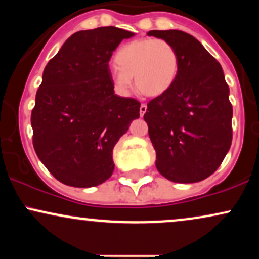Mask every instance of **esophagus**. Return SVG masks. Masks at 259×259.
I'll return each mask as SVG.
<instances>
[{
  "instance_id": "esophagus-1",
  "label": "esophagus",
  "mask_w": 259,
  "mask_h": 259,
  "mask_svg": "<svg viewBox=\"0 0 259 259\" xmlns=\"http://www.w3.org/2000/svg\"><path fill=\"white\" fill-rule=\"evenodd\" d=\"M146 111H147V106L145 105V103H141V106H140V115H144L145 113H146Z\"/></svg>"
}]
</instances>
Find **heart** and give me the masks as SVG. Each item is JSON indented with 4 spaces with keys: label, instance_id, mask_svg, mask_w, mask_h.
<instances>
[{
    "label": "heart",
    "instance_id": "heart-1",
    "mask_svg": "<svg viewBox=\"0 0 259 259\" xmlns=\"http://www.w3.org/2000/svg\"><path fill=\"white\" fill-rule=\"evenodd\" d=\"M117 68L112 72L115 89L126 95L135 78L136 88L147 96H159L174 84L179 70L177 50L164 38L130 41L115 53Z\"/></svg>",
    "mask_w": 259,
    "mask_h": 259
}]
</instances>
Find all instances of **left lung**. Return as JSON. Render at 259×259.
I'll list each match as a JSON object with an SVG mask.
<instances>
[{
    "label": "left lung",
    "mask_w": 259,
    "mask_h": 259,
    "mask_svg": "<svg viewBox=\"0 0 259 259\" xmlns=\"http://www.w3.org/2000/svg\"><path fill=\"white\" fill-rule=\"evenodd\" d=\"M177 50L173 86L147 103L144 119L156 150V167L168 180L189 184L212 175L233 140V106L222 65L192 35L151 30Z\"/></svg>",
    "instance_id": "8db88e82"
}]
</instances>
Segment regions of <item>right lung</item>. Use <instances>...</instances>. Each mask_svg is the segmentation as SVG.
I'll return each instance as SVG.
<instances>
[{
	"mask_svg": "<svg viewBox=\"0 0 259 259\" xmlns=\"http://www.w3.org/2000/svg\"><path fill=\"white\" fill-rule=\"evenodd\" d=\"M134 32L115 28L73 34L45 67L31 112L32 145L58 181L91 187L114 170L113 148L140 117V102L114 94L108 62Z\"/></svg>",
	"mask_w": 259,
	"mask_h": 259,
	"instance_id": "obj_1",
	"label": "right lung"
}]
</instances>
